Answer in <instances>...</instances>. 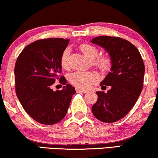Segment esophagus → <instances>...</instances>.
Masks as SVG:
<instances>
[{
	"mask_svg": "<svg viewBox=\"0 0 158 158\" xmlns=\"http://www.w3.org/2000/svg\"><path fill=\"white\" fill-rule=\"evenodd\" d=\"M76 91L77 93H85L88 92V91L85 90H83V89H81V88H77L76 89Z\"/></svg>",
	"mask_w": 158,
	"mask_h": 158,
	"instance_id": "34e87169",
	"label": "esophagus"
}]
</instances>
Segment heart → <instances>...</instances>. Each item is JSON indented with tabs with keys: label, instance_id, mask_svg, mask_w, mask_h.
<instances>
[{
	"label": "heart",
	"instance_id": "heart-1",
	"mask_svg": "<svg viewBox=\"0 0 158 158\" xmlns=\"http://www.w3.org/2000/svg\"><path fill=\"white\" fill-rule=\"evenodd\" d=\"M80 49L82 52L88 59H94L98 54V50L94 45L88 43H83L81 45ZM70 55V49L65 48L61 54L60 63L63 69L68 68V57ZM93 65L97 67L103 72L108 71L110 69L112 61L109 56H102L93 60ZM69 81L77 88L82 89H88L91 85L95 83L98 81V75L97 73L92 71H77L70 74L68 77Z\"/></svg>",
	"mask_w": 158,
	"mask_h": 158
}]
</instances>
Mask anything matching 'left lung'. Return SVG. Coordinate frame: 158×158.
Segmentation results:
<instances>
[{
    "label": "left lung",
    "instance_id": "1",
    "mask_svg": "<svg viewBox=\"0 0 158 158\" xmlns=\"http://www.w3.org/2000/svg\"><path fill=\"white\" fill-rule=\"evenodd\" d=\"M91 43L105 48L112 61L111 71L100 84L110 89L107 93L96 92L98 100L92 112L102 122L115 123L136 103L143 90L145 65L137 48L126 40L102 35L93 38Z\"/></svg>",
    "mask_w": 158,
    "mask_h": 158
}]
</instances>
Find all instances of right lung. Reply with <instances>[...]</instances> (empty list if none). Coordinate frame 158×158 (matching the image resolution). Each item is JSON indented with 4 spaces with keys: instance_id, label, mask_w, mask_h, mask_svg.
<instances>
[{
    "instance_id": "obj_1",
    "label": "right lung",
    "mask_w": 158,
    "mask_h": 158,
    "mask_svg": "<svg viewBox=\"0 0 158 158\" xmlns=\"http://www.w3.org/2000/svg\"><path fill=\"white\" fill-rule=\"evenodd\" d=\"M69 43L63 38H47L27 45L15 63V92L23 107L31 117L44 125H53L65 117L74 87L66 84L61 73L60 59ZM65 84L62 91H53L56 79Z\"/></svg>"
}]
</instances>
